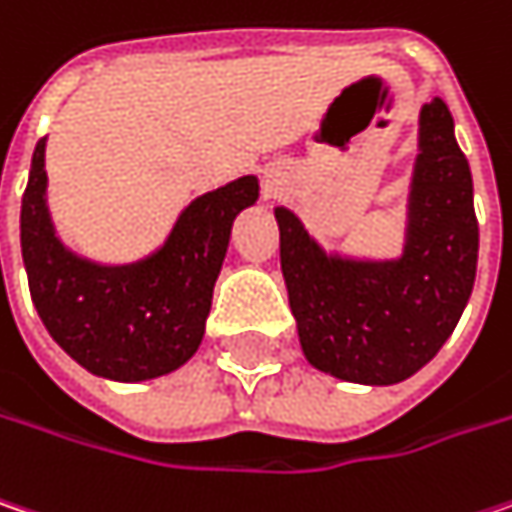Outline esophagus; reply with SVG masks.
I'll return each instance as SVG.
<instances>
[{
  "label": "esophagus",
  "instance_id": "1",
  "mask_svg": "<svg viewBox=\"0 0 512 512\" xmlns=\"http://www.w3.org/2000/svg\"><path fill=\"white\" fill-rule=\"evenodd\" d=\"M266 182H269V188H275V182H272V179H266Z\"/></svg>",
  "mask_w": 512,
  "mask_h": 512
}]
</instances>
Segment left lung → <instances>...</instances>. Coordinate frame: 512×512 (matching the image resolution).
Returning <instances> with one entry per match:
<instances>
[{
  "label": "left lung",
  "instance_id": "obj_1",
  "mask_svg": "<svg viewBox=\"0 0 512 512\" xmlns=\"http://www.w3.org/2000/svg\"><path fill=\"white\" fill-rule=\"evenodd\" d=\"M275 220L289 310L316 371L397 385L435 359L464 313L478 266L472 173L440 98L420 109L400 255L324 249L284 205H275Z\"/></svg>",
  "mask_w": 512,
  "mask_h": 512
}]
</instances>
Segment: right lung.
Here are the masks:
<instances>
[{
	"instance_id": "obj_1",
	"label": "right lung",
	"mask_w": 512,
	"mask_h": 512,
	"mask_svg": "<svg viewBox=\"0 0 512 512\" xmlns=\"http://www.w3.org/2000/svg\"><path fill=\"white\" fill-rule=\"evenodd\" d=\"M257 196V176H240L191 199L153 252L130 263H101L69 249L54 228L46 138H40L19 237L31 298L48 336L80 368L115 382L179 371L202 345L231 226Z\"/></svg>"
}]
</instances>
